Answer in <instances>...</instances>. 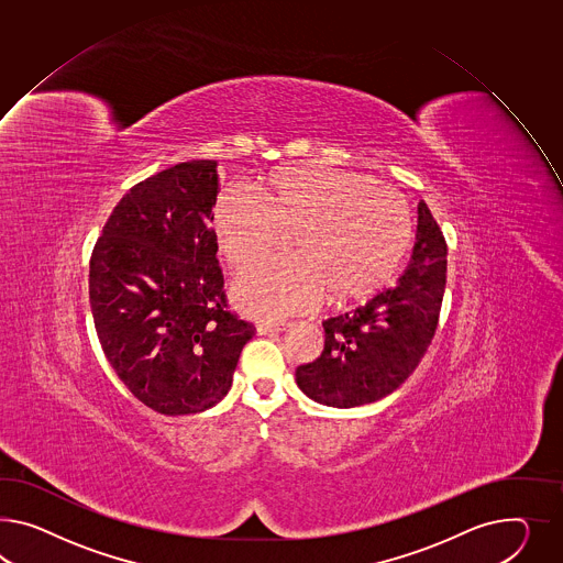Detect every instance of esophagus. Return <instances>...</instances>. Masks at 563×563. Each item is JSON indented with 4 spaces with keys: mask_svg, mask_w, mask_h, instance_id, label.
Segmentation results:
<instances>
[{
    "mask_svg": "<svg viewBox=\"0 0 563 563\" xmlns=\"http://www.w3.org/2000/svg\"><path fill=\"white\" fill-rule=\"evenodd\" d=\"M287 325L289 323H285V321H260L256 330H258L260 335L276 334V332L287 330Z\"/></svg>",
    "mask_w": 563,
    "mask_h": 563,
    "instance_id": "esophagus-1",
    "label": "esophagus"
}]
</instances>
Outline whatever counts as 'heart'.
<instances>
[{
  "instance_id": "b5f03b06",
  "label": "heart",
  "mask_w": 563,
  "mask_h": 563,
  "mask_svg": "<svg viewBox=\"0 0 563 563\" xmlns=\"http://www.w3.org/2000/svg\"><path fill=\"white\" fill-rule=\"evenodd\" d=\"M217 245L235 271L268 256L295 231L292 256L243 273L233 301L245 316L278 320L383 289L411 243L408 200L375 178L334 167L290 166L260 184V197L223 190L213 205Z\"/></svg>"
}]
</instances>
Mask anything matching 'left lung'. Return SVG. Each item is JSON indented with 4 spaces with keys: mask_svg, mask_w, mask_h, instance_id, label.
<instances>
[{
    "mask_svg": "<svg viewBox=\"0 0 563 563\" xmlns=\"http://www.w3.org/2000/svg\"><path fill=\"white\" fill-rule=\"evenodd\" d=\"M444 285L446 242L422 200L408 271L396 287L321 323L323 350L313 363L297 366L299 389L332 408H356L394 394L434 338Z\"/></svg>",
    "mask_w": 563,
    "mask_h": 563,
    "instance_id": "left-lung-1",
    "label": "left lung"
}]
</instances>
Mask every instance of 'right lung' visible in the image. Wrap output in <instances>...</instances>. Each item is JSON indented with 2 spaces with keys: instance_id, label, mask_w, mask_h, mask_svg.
<instances>
[{
  "instance_id": "add662e5",
  "label": "right lung",
  "mask_w": 563,
  "mask_h": 563,
  "mask_svg": "<svg viewBox=\"0 0 563 563\" xmlns=\"http://www.w3.org/2000/svg\"><path fill=\"white\" fill-rule=\"evenodd\" d=\"M217 195L214 159L167 167L121 198L91 252V316L108 363L166 416L228 396L256 334L228 311L211 228Z\"/></svg>"
}]
</instances>
